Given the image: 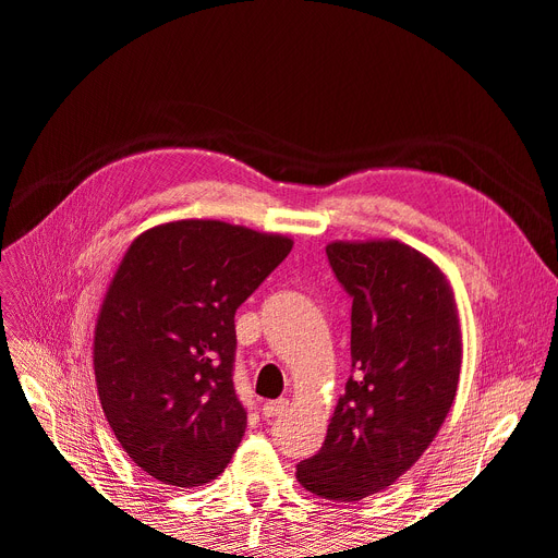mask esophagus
<instances>
[{
  "mask_svg": "<svg viewBox=\"0 0 558 558\" xmlns=\"http://www.w3.org/2000/svg\"><path fill=\"white\" fill-rule=\"evenodd\" d=\"M286 408H289V400H286V398L269 400V402L263 404V414L265 416H281L286 412Z\"/></svg>",
  "mask_w": 558,
  "mask_h": 558,
  "instance_id": "obj_1",
  "label": "esophagus"
}]
</instances>
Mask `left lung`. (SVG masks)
I'll list each match as a JSON object with an SVG mask.
<instances>
[{
    "mask_svg": "<svg viewBox=\"0 0 558 558\" xmlns=\"http://www.w3.org/2000/svg\"><path fill=\"white\" fill-rule=\"evenodd\" d=\"M351 295V377L324 447L295 477L314 496L353 502L391 486L435 440L459 388L463 340L445 272L398 240L330 242Z\"/></svg>",
    "mask_w": 558,
    "mask_h": 558,
    "instance_id": "8db88e82",
    "label": "left lung"
}]
</instances>
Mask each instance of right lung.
Returning <instances> with one entry per match:
<instances>
[{"label":"right lung","instance_id":"add662e5","mask_svg":"<svg viewBox=\"0 0 558 558\" xmlns=\"http://www.w3.org/2000/svg\"><path fill=\"white\" fill-rule=\"evenodd\" d=\"M291 248L283 234L183 218L125 251L97 314L93 365L113 435L150 477L202 486L238 451L234 312Z\"/></svg>","mask_w":558,"mask_h":558}]
</instances>
